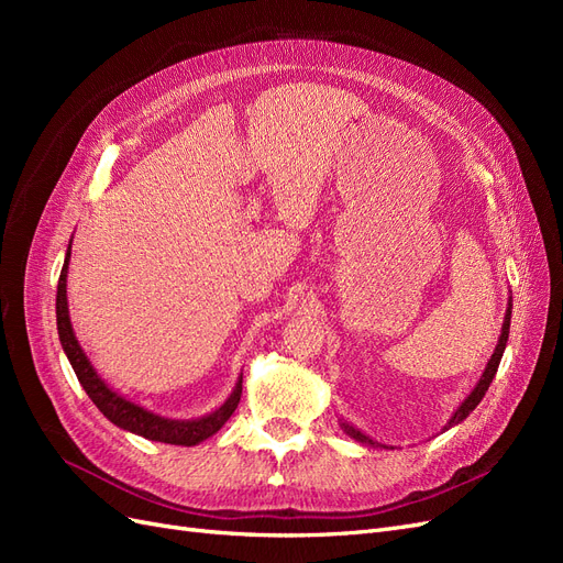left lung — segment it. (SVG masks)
<instances>
[{
	"mask_svg": "<svg viewBox=\"0 0 563 563\" xmlns=\"http://www.w3.org/2000/svg\"><path fill=\"white\" fill-rule=\"evenodd\" d=\"M509 319H512V302H509V308H507V312H505V321H503V333H500V343H498V347H496V352H493V356H490V362H488V366H486V371H484V376H482V380L476 383V387L472 389V395L460 404V408L457 411L453 413V418L449 420V424L444 430H449V428H453V424H457V422H463L474 408H476V404H479L482 399H484V395H486V389L490 387V383H493V378H496V371H498V366H500V360H503V352H505V345H507V338H509ZM343 428H345V432L350 434V437H354L356 441H364V444H371V446H376V441L373 439H368L366 434H362L360 430H354L352 424H347V422H343ZM380 446V444H378Z\"/></svg>",
	"mask_w": 563,
	"mask_h": 563,
	"instance_id": "left-lung-1",
	"label": "left lung"
}]
</instances>
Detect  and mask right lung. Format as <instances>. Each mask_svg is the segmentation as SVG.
<instances>
[{
  "label": "right lung",
  "instance_id": "add662e5",
  "mask_svg": "<svg viewBox=\"0 0 563 563\" xmlns=\"http://www.w3.org/2000/svg\"><path fill=\"white\" fill-rule=\"evenodd\" d=\"M67 261H70V246H67V253H65V263H63L60 279H58V294H56L58 338H60V345L67 354V360H70V364L77 373V380L81 383L84 389H87V395L98 406V411L103 413L110 422H114L117 428L135 432V434H141L152 441H162V444H176V446H195V444H199V441L209 439L211 434H216L220 428H223L228 418L234 413L236 404H240V399H242V378H240V383H236L230 399L220 406L218 411L203 416V418H197V420H168L157 413H150L143 406L119 397L117 391H112L103 380L98 378V373L93 371L91 362L87 360V354H84V350L77 343V338L73 333L70 314H67V291H65Z\"/></svg>",
  "mask_w": 563,
  "mask_h": 563
}]
</instances>
